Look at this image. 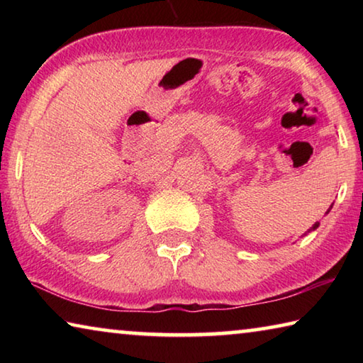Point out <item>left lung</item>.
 Here are the masks:
<instances>
[{
	"mask_svg": "<svg viewBox=\"0 0 363 363\" xmlns=\"http://www.w3.org/2000/svg\"><path fill=\"white\" fill-rule=\"evenodd\" d=\"M331 208H333V203H331V206L328 208V211H327V213H330V210H331ZM327 213H325V214H327ZM317 227H318V223H315L314 225H312V227H311V229H309V232H312V230H315V229H317Z\"/></svg>",
	"mask_w": 363,
	"mask_h": 363,
	"instance_id": "obj_1",
	"label": "left lung"
}]
</instances>
